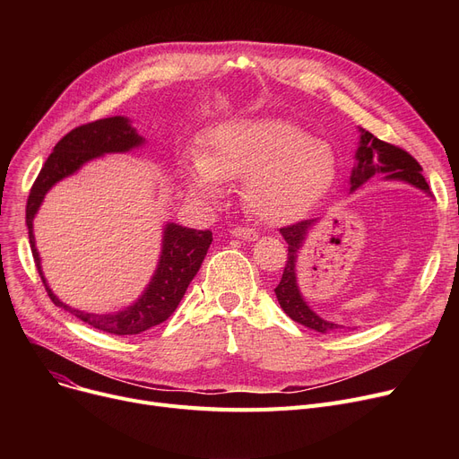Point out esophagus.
<instances>
[{
    "instance_id": "esophagus-1",
    "label": "esophagus",
    "mask_w": 459,
    "mask_h": 459,
    "mask_svg": "<svg viewBox=\"0 0 459 459\" xmlns=\"http://www.w3.org/2000/svg\"><path fill=\"white\" fill-rule=\"evenodd\" d=\"M230 234L234 238L246 239V242H255V239H258V234L253 229H247V227H236V229L230 230Z\"/></svg>"
}]
</instances>
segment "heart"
<instances>
[{
	"mask_svg": "<svg viewBox=\"0 0 459 459\" xmlns=\"http://www.w3.org/2000/svg\"><path fill=\"white\" fill-rule=\"evenodd\" d=\"M191 197L215 203L225 180H244L251 213L270 225L299 220L333 187L336 154L324 139L284 118L229 120L213 128L204 151L180 160Z\"/></svg>",
	"mask_w": 459,
	"mask_h": 459,
	"instance_id": "obj_1",
	"label": "heart"
}]
</instances>
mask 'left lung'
Segmentation results:
<instances>
[{
	"instance_id": "obj_1",
	"label": "left lung",
	"mask_w": 459,
	"mask_h": 459,
	"mask_svg": "<svg viewBox=\"0 0 459 459\" xmlns=\"http://www.w3.org/2000/svg\"><path fill=\"white\" fill-rule=\"evenodd\" d=\"M359 134L360 135L357 141L355 163L351 167V175H350V193L359 189L370 178L383 175L381 177L383 180L403 182L424 191L426 195H431L429 186L422 177V167L411 154H407L405 151L394 147V144H389L374 137L370 132L363 128H359ZM318 223H320V217L318 220H307V221L281 229V234L288 244V260H286L281 282L275 288V296L281 308L294 322L316 333H331V331L344 329V325L329 322L320 315H316V310H312L310 305L305 301V296L301 294V288L298 282L299 253L307 242L308 234Z\"/></svg>"
}]
</instances>
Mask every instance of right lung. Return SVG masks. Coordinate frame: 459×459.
<instances>
[{
	"label": "right lung",
	"mask_w": 459,
	"mask_h": 459,
	"mask_svg": "<svg viewBox=\"0 0 459 459\" xmlns=\"http://www.w3.org/2000/svg\"><path fill=\"white\" fill-rule=\"evenodd\" d=\"M143 144L144 137L137 134L128 117H108L74 128L56 144L54 152L48 156L31 187L26 208L31 253L48 296H50L56 307L70 312V315H74L91 327L111 334H139L154 325H160L173 315L208 253L212 232L187 229L178 223L167 221L161 232V251L156 270L141 296L117 312L96 315V312H85L63 303L52 292L42 272L40 255L33 234V220L44 203L46 193L57 182L76 175L85 163L96 158H102L106 154H126L143 147Z\"/></svg>",
	"instance_id": "obj_1"
}]
</instances>
